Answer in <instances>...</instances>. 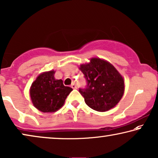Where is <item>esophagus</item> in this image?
Here are the masks:
<instances>
[{"label":"esophagus","instance_id":"34e87169","mask_svg":"<svg viewBox=\"0 0 158 158\" xmlns=\"http://www.w3.org/2000/svg\"><path fill=\"white\" fill-rule=\"evenodd\" d=\"M71 86H72V89H77V85L75 84V83H72V85H71Z\"/></svg>","mask_w":158,"mask_h":158}]
</instances>
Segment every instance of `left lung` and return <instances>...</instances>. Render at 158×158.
Here are the masks:
<instances>
[{"mask_svg":"<svg viewBox=\"0 0 158 158\" xmlns=\"http://www.w3.org/2000/svg\"><path fill=\"white\" fill-rule=\"evenodd\" d=\"M84 74L87 86L79 89L85 103L97 112H106L114 108L123 98L125 85L120 73L110 62L92 57L89 62L79 66Z\"/></svg>","mask_w":158,"mask_h":158,"instance_id":"obj_1","label":"left lung"}]
</instances>
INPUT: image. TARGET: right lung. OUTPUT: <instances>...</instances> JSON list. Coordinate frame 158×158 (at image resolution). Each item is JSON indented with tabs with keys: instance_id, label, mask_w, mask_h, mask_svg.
Here are the masks:
<instances>
[{
	"instance_id": "1",
	"label": "right lung",
	"mask_w": 158,
	"mask_h": 158,
	"mask_svg": "<svg viewBox=\"0 0 158 158\" xmlns=\"http://www.w3.org/2000/svg\"><path fill=\"white\" fill-rule=\"evenodd\" d=\"M56 71L51 70L39 74L29 89L33 105L42 112L52 113L61 109L66 97L73 90L65 86L61 79H56Z\"/></svg>"
}]
</instances>
